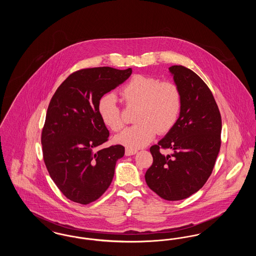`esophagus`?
<instances>
[{
  "instance_id": "esophagus-1",
  "label": "esophagus",
  "mask_w": 256,
  "mask_h": 256,
  "mask_svg": "<svg viewBox=\"0 0 256 256\" xmlns=\"http://www.w3.org/2000/svg\"><path fill=\"white\" fill-rule=\"evenodd\" d=\"M137 152V150H134V148H126V156H134Z\"/></svg>"
}]
</instances>
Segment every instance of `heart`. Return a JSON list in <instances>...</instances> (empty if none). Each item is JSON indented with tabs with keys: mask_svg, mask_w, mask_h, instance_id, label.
I'll return each mask as SVG.
<instances>
[{
	"mask_svg": "<svg viewBox=\"0 0 256 256\" xmlns=\"http://www.w3.org/2000/svg\"><path fill=\"white\" fill-rule=\"evenodd\" d=\"M120 96L128 108H136L134 116L136 124L115 137V141L121 145L130 148L146 146L158 132H169L178 121L182 95L178 86L172 82L134 74L121 88ZM98 113L102 122L112 132H119L124 126L121 110L114 95L100 100Z\"/></svg>",
	"mask_w": 256,
	"mask_h": 256,
	"instance_id": "obj_1",
	"label": "heart"
}]
</instances>
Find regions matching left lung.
I'll return each instance as SVG.
<instances>
[{
    "instance_id": "obj_1",
    "label": "left lung",
    "mask_w": 256,
    "mask_h": 256,
    "mask_svg": "<svg viewBox=\"0 0 256 256\" xmlns=\"http://www.w3.org/2000/svg\"><path fill=\"white\" fill-rule=\"evenodd\" d=\"M182 95L176 126L158 145L150 146L152 165L145 174L148 186L167 200H180L198 192L210 176L220 146L222 118L206 82L192 70L169 68ZM160 148H170L165 157Z\"/></svg>"
}]
</instances>
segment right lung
I'll return each instance as SVG.
<instances>
[{
	"label": "right lung",
	"mask_w": 256,
	"mask_h": 256,
	"mask_svg": "<svg viewBox=\"0 0 256 256\" xmlns=\"http://www.w3.org/2000/svg\"><path fill=\"white\" fill-rule=\"evenodd\" d=\"M132 73V68L78 70L61 84L50 102L41 135L43 158L50 176L70 200L88 204L110 187L124 148L115 145L95 152L110 136L98 104Z\"/></svg>",
	"instance_id": "obj_1"
}]
</instances>
